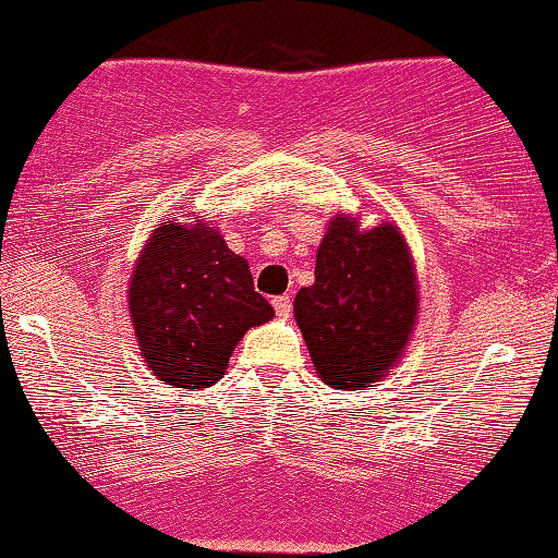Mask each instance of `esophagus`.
I'll return each mask as SVG.
<instances>
[{
    "mask_svg": "<svg viewBox=\"0 0 558 558\" xmlns=\"http://www.w3.org/2000/svg\"><path fill=\"white\" fill-rule=\"evenodd\" d=\"M271 304H274V310H277L279 317H287L289 312H292V300H289V296H274Z\"/></svg>",
    "mask_w": 558,
    "mask_h": 558,
    "instance_id": "34e87169",
    "label": "esophagus"
}]
</instances>
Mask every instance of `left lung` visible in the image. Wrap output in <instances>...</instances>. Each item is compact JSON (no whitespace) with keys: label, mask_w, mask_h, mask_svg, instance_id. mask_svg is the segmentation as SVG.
<instances>
[{"label":"left lung","mask_w":558,"mask_h":558,"mask_svg":"<svg viewBox=\"0 0 558 558\" xmlns=\"http://www.w3.org/2000/svg\"><path fill=\"white\" fill-rule=\"evenodd\" d=\"M414 258L393 223L361 231L330 220L317 248L315 284L294 296V319L323 384L363 391L391 373L414 330Z\"/></svg>","instance_id":"8db88e82"}]
</instances>
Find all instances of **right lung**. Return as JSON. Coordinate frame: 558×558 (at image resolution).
Listing matches in <instances>:
<instances>
[{
	"mask_svg": "<svg viewBox=\"0 0 558 558\" xmlns=\"http://www.w3.org/2000/svg\"><path fill=\"white\" fill-rule=\"evenodd\" d=\"M129 315L147 368L172 388H208L233 348L274 307L254 289L248 262L208 223H159L136 258Z\"/></svg>",
	"mask_w": 558,
	"mask_h": 558,
	"instance_id": "add662e5",
	"label": "right lung"
}]
</instances>
